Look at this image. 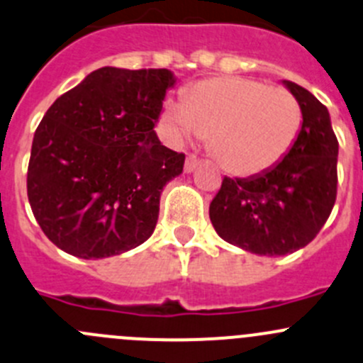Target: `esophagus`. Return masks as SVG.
Here are the masks:
<instances>
[{
    "instance_id": "obj_1",
    "label": "esophagus",
    "mask_w": 363,
    "mask_h": 363,
    "mask_svg": "<svg viewBox=\"0 0 363 363\" xmlns=\"http://www.w3.org/2000/svg\"><path fill=\"white\" fill-rule=\"evenodd\" d=\"M199 164H200V160H199V157H196L195 154H189V156L186 157L184 170H186V172H193V170H195L196 167H199Z\"/></svg>"
}]
</instances>
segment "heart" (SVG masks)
Wrapping results in <instances>:
<instances>
[{"label": "heart", "instance_id": "obj_1", "mask_svg": "<svg viewBox=\"0 0 363 363\" xmlns=\"http://www.w3.org/2000/svg\"><path fill=\"white\" fill-rule=\"evenodd\" d=\"M174 140L209 136L218 163L234 175H259L289 154L301 129V110L284 88L246 77H213L188 88L161 115Z\"/></svg>", "mask_w": 363, "mask_h": 363}]
</instances>
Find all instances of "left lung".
<instances>
[{
  "mask_svg": "<svg viewBox=\"0 0 363 363\" xmlns=\"http://www.w3.org/2000/svg\"><path fill=\"white\" fill-rule=\"evenodd\" d=\"M303 115L293 149L275 168L250 179L225 177L209 206L221 239L259 255H287L307 246L337 199L339 142L330 113L307 88L284 81Z\"/></svg>",
  "mask_w": 363,
  "mask_h": 363,
  "instance_id": "obj_1",
  "label": "left lung"
}]
</instances>
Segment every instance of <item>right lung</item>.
I'll return each mask as SVG.
<instances>
[{
	"instance_id": "1",
	"label": "right lung",
	"mask_w": 363,
	"mask_h": 363,
	"mask_svg": "<svg viewBox=\"0 0 363 363\" xmlns=\"http://www.w3.org/2000/svg\"><path fill=\"white\" fill-rule=\"evenodd\" d=\"M168 69L101 67L45 111L31 145L28 200L60 250L103 259L152 235L164 184L184 154L161 145L154 125Z\"/></svg>"
}]
</instances>
